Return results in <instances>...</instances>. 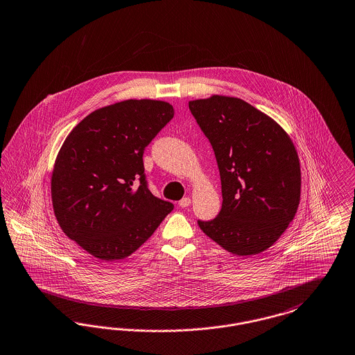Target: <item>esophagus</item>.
Instances as JSON below:
<instances>
[{"mask_svg": "<svg viewBox=\"0 0 355 355\" xmlns=\"http://www.w3.org/2000/svg\"><path fill=\"white\" fill-rule=\"evenodd\" d=\"M190 203H191V199L187 198V197H186V198L181 199V200L178 202L180 207H182V209H184V207H187V206H189Z\"/></svg>", "mask_w": 355, "mask_h": 355, "instance_id": "34e87169", "label": "esophagus"}]
</instances>
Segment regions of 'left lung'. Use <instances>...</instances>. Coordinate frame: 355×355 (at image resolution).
<instances>
[{"label":"left lung","instance_id":"8db88e82","mask_svg":"<svg viewBox=\"0 0 355 355\" xmlns=\"http://www.w3.org/2000/svg\"><path fill=\"white\" fill-rule=\"evenodd\" d=\"M189 108L213 146L222 184V209L200 230L226 251L260 254L295 218L301 194L297 152L270 116L238 98L213 95Z\"/></svg>","mask_w":355,"mask_h":355}]
</instances>
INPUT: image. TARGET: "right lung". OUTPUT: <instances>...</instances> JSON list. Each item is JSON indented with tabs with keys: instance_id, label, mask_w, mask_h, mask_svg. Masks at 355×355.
Listing matches in <instances>:
<instances>
[{
	"instance_id": "obj_1",
	"label": "right lung",
	"mask_w": 355,
	"mask_h": 355,
	"mask_svg": "<svg viewBox=\"0 0 355 355\" xmlns=\"http://www.w3.org/2000/svg\"><path fill=\"white\" fill-rule=\"evenodd\" d=\"M173 116L166 101L124 100L88 114L63 142L51 175L54 214L88 254L105 261L127 257L173 210L148 189L142 162Z\"/></svg>"
}]
</instances>
